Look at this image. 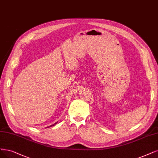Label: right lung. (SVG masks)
I'll list each match as a JSON object with an SVG mask.
<instances>
[{
    "label": "right lung",
    "instance_id": "1",
    "mask_svg": "<svg viewBox=\"0 0 158 158\" xmlns=\"http://www.w3.org/2000/svg\"><path fill=\"white\" fill-rule=\"evenodd\" d=\"M55 124H56V123H55ZM55 124H53V125H52V126H54ZM51 126H50V127H51Z\"/></svg>",
    "mask_w": 158,
    "mask_h": 158
}]
</instances>
